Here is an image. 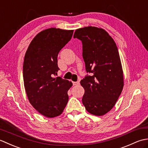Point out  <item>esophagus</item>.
I'll list each match as a JSON object with an SVG mask.
<instances>
[{"instance_id": "1", "label": "esophagus", "mask_w": 148, "mask_h": 148, "mask_svg": "<svg viewBox=\"0 0 148 148\" xmlns=\"http://www.w3.org/2000/svg\"><path fill=\"white\" fill-rule=\"evenodd\" d=\"M79 84V81H76V82H73V85L74 86H77Z\"/></svg>"}]
</instances>
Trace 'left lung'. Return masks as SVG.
I'll list each match as a JSON object with an SVG mask.
<instances>
[{
  "label": "left lung",
  "instance_id": "1",
  "mask_svg": "<svg viewBox=\"0 0 148 148\" xmlns=\"http://www.w3.org/2000/svg\"><path fill=\"white\" fill-rule=\"evenodd\" d=\"M74 38L82 42L86 71L92 73L80 81L84 89L83 103L90 114L103 116L114 106L124 85L118 48L109 34L101 28L89 26L78 29Z\"/></svg>",
  "mask_w": 148,
  "mask_h": 148
}]
</instances>
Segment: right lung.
I'll return each mask as SVG.
<instances>
[{"instance_id": "right-lung-1", "label": "right lung", "mask_w": 148, "mask_h": 148, "mask_svg": "<svg viewBox=\"0 0 148 148\" xmlns=\"http://www.w3.org/2000/svg\"><path fill=\"white\" fill-rule=\"evenodd\" d=\"M73 30H42L31 41L24 58L23 82L30 103L47 118L60 115L68 102L71 81L55 77L60 51L72 38Z\"/></svg>"}]
</instances>
